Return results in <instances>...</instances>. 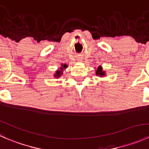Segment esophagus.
Listing matches in <instances>:
<instances>
[{"mask_svg":"<svg viewBox=\"0 0 149 149\" xmlns=\"http://www.w3.org/2000/svg\"><path fill=\"white\" fill-rule=\"evenodd\" d=\"M78 60H79V61H81V60H80V59H78Z\"/></svg>","mask_w":149,"mask_h":149,"instance_id":"esophagus-1","label":"esophagus"}]
</instances>
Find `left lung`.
I'll use <instances>...</instances> for the list:
<instances>
[{"instance_id":"8db88e82","label":"left lung","mask_w":149,"mask_h":149,"mask_svg":"<svg viewBox=\"0 0 149 149\" xmlns=\"http://www.w3.org/2000/svg\"><path fill=\"white\" fill-rule=\"evenodd\" d=\"M104 73H105V72L102 71V68L100 66V67L97 68V72H96V74H97V76H104Z\"/></svg>"}]
</instances>
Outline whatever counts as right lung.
<instances>
[{
    "label": "right lung",
    "mask_w": 149,
    "mask_h": 149,
    "mask_svg": "<svg viewBox=\"0 0 149 149\" xmlns=\"http://www.w3.org/2000/svg\"><path fill=\"white\" fill-rule=\"evenodd\" d=\"M62 66H63V67L61 68V70H58V71L56 72V74L55 75V77L58 78V77H59V76H61V74H62V73H62V72H63V69L65 68H67V65H66L65 64H64V65H62Z\"/></svg>",
    "instance_id": "obj_1"
}]
</instances>
